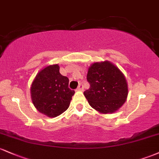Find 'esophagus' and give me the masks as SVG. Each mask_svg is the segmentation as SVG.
<instances>
[{"instance_id": "34e87169", "label": "esophagus", "mask_w": 159, "mask_h": 159, "mask_svg": "<svg viewBox=\"0 0 159 159\" xmlns=\"http://www.w3.org/2000/svg\"><path fill=\"white\" fill-rule=\"evenodd\" d=\"M78 90H84V87H83V84H82L81 83L79 84V85H78Z\"/></svg>"}]
</instances>
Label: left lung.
Segmentation results:
<instances>
[{
  "label": "left lung",
  "instance_id": "obj_1",
  "mask_svg": "<svg viewBox=\"0 0 159 159\" xmlns=\"http://www.w3.org/2000/svg\"><path fill=\"white\" fill-rule=\"evenodd\" d=\"M90 88L84 92L90 105L102 114L113 113L125 103L128 86L120 69L108 61L95 63L88 69Z\"/></svg>",
  "mask_w": 159,
  "mask_h": 159
}]
</instances>
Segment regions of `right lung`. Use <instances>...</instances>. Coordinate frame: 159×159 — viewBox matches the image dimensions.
Returning a JSON list of instances; mask_svg holds the SVG:
<instances>
[{
	"label": "right lung",
	"instance_id": "obj_1",
	"mask_svg": "<svg viewBox=\"0 0 159 159\" xmlns=\"http://www.w3.org/2000/svg\"><path fill=\"white\" fill-rule=\"evenodd\" d=\"M57 64L48 66L36 75L31 85V98L36 108L55 117L68 108L75 91L69 88V78L59 72Z\"/></svg>",
	"mask_w": 159,
	"mask_h": 159
}]
</instances>
